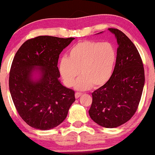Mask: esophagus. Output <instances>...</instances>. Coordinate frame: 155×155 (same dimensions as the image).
Returning a JSON list of instances; mask_svg holds the SVG:
<instances>
[{"mask_svg":"<svg viewBox=\"0 0 155 155\" xmlns=\"http://www.w3.org/2000/svg\"><path fill=\"white\" fill-rule=\"evenodd\" d=\"M81 95H82L81 92H76L75 94V97L76 99H78L80 96H81Z\"/></svg>","mask_w":155,"mask_h":155,"instance_id":"1","label":"esophagus"}]
</instances>
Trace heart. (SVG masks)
<instances>
[{"label": "heart", "mask_w": 155, "mask_h": 155, "mask_svg": "<svg viewBox=\"0 0 155 155\" xmlns=\"http://www.w3.org/2000/svg\"><path fill=\"white\" fill-rule=\"evenodd\" d=\"M116 59L114 46L108 42L80 41L69 51L68 58L59 63V71L63 83L68 87L74 84L78 90H87L104 85L113 73Z\"/></svg>", "instance_id": "heart-1"}]
</instances>
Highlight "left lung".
Here are the masks:
<instances>
[{
  "label": "left lung",
  "instance_id": "8db88e82",
  "mask_svg": "<svg viewBox=\"0 0 155 155\" xmlns=\"http://www.w3.org/2000/svg\"><path fill=\"white\" fill-rule=\"evenodd\" d=\"M115 35L118 48L116 65L109 81L92 93L90 117L104 128L118 127L136 112L145 84V71L136 46L119 29Z\"/></svg>",
  "mask_w": 155,
  "mask_h": 155
}]
</instances>
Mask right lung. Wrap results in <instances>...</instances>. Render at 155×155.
<instances>
[{
	"label": "right lung",
	"instance_id": "right-lung-1",
	"mask_svg": "<svg viewBox=\"0 0 155 155\" xmlns=\"http://www.w3.org/2000/svg\"><path fill=\"white\" fill-rule=\"evenodd\" d=\"M75 38L39 36L27 40L15 54L10 68L9 89L19 115L32 128L46 130L65 119L75 101V92L61 83L59 55ZM39 67L40 78L33 81Z\"/></svg>",
	"mask_w": 155,
	"mask_h": 155
}]
</instances>
